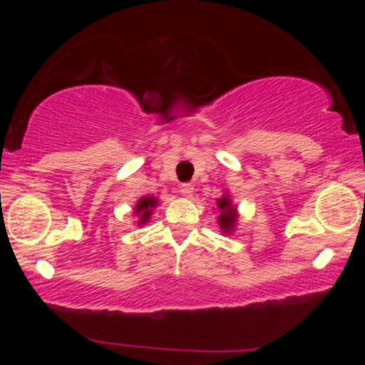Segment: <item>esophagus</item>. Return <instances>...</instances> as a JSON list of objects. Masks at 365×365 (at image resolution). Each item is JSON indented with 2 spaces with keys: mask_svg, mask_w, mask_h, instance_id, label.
Here are the masks:
<instances>
[{
  "mask_svg": "<svg viewBox=\"0 0 365 365\" xmlns=\"http://www.w3.org/2000/svg\"><path fill=\"white\" fill-rule=\"evenodd\" d=\"M193 191H195V185L193 183H182L180 185V193L183 195V196H191L193 195Z\"/></svg>",
  "mask_w": 365,
  "mask_h": 365,
  "instance_id": "1",
  "label": "esophagus"
}]
</instances>
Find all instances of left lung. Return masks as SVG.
<instances>
[{
  "label": "left lung",
  "mask_w": 365,
  "mask_h": 365,
  "mask_svg": "<svg viewBox=\"0 0 365 365\" xmlns=\"http://www.w3.org/2000/svg\"><path fill=\"white\" fill-rule=\"evenodd\" d=\"M217 206L220 207V215H219V224L224 228L225 232H230L235 225V219H237V214H235V207L230 205V197L224 196L219 200Z\"/></svg>",
  "instance_id": "obj_1"
}]
</instances>
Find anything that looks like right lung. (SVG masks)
<instances>
[{
    "instance_id": "obj_1",
    "label": "right lung",
    "mask_w": 365,
    "mask_h": 365,
    "mask_svg": "<svg viewBox=\"0 0 365 365\" xmlns=\"http://www.w3.org/2000/svg\"><path fill=\"white\" fill-rule=\"evenodd\" d=\"M154 206H156V200H154L153 196H146V197H143V200L138 201L137 212L140 214V217H141L140 224H145V222L150 219L151 207H154Z\"/></svg>"
}]
</instances>
